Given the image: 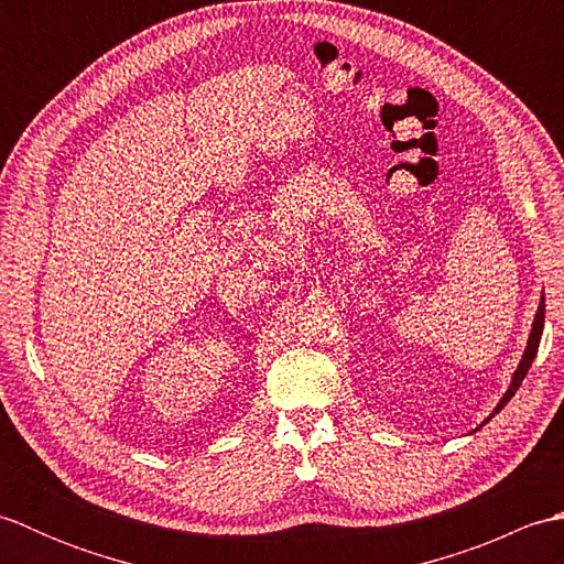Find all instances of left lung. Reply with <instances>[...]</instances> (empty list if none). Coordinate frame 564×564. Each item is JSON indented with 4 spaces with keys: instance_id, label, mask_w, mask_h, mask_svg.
<instances>
[{
    "instance_id": "1",
    "label": "left lung",
    "mask_w": 564,
    "mask_h": 564,
    "mask_svg": "<svg viewBox=\"0 0 564 564\" xmlns=\"http://www.w3.org/2000/svg\"><path fill=\"white\" fill-rule=\"evenodd\" d=\"M543 325H545V295H541V305H538V313H535V317H533V327H531V334H529V341H525V351H523V356H521V361H519L517 370H513V376H511V386H509V390L505 392V398H501V400H499V404L495 406V412L489 414L480 426H485V424L489 422V419H492L495 414H499L501 410H505L507 402L513 398V394H517L519 386L523 382L525 373H529V368H531L533 358H535V354H538V344H541ZM480 426H477L475 431H480Z\"/></svg>"
}]
</instances>
